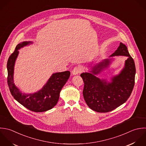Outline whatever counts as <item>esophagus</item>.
<instances>
[{
  "label": "esophagus",
  "mask_w": 146,
  "mask_h": 146,
  "mask_svg": "<svg viewBox=\"0 0 146 146\" xmlns=\"http://www.w3.org/2000/svg\"><path fill=\"white\" fill-rule=\"evenodd\" d=\"M81 68L80 67H75L73 69L72 73L73 75H77L80 73H81Z\"/></svg>",
  "instance_id": "obj_1"
}]
</instances>
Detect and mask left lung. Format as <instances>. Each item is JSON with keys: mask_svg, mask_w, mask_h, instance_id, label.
Instances as JSON below:
<instances>
[{"mask_svg": "<svg viewBox=\"0 0 146 146\" xmlns=\"http://www.w3.org/2000/svg\"><path fill=\"white\" fill-rule=\"evenodd\" d=\"M114 56L128 57L120 73L112 77L110 82L97 78L96 75L109 66ZM110 57L92 66L88 72L80 75L84 82V100L92 110L98 113L109 112L123 104L130 97L135 84V65L127 46L120 42Z\"/></svg>", "mask_w": 146, "mask_h": 146, "instance_id": "8db88e82", "label": "left lung"}]
</instances>
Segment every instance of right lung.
I'll return each instance as SVG.
<instances>
[{
  "label": "right lung",
  "mask_w": 146,
  "mask_h": 146,
  "mask_svg": "<svg viewBox=\"0 0 146 146\" xmlns=\"http://www.w3.org/2000/svg\"><path fill=\"white\" fill-rule=\"evenodd\" d=\"M33 44L31 41H23L15 48L9 56L7 65V83L12 96L21 105L35 112H44L52 109L57 103L60 92L69 78V71L53 73L46 83L40 90L30 94L21 92L13 82L14 66L19 55V50Z\"/></svg>",
  "instance_id": "obj_1"
}]
</instances>
